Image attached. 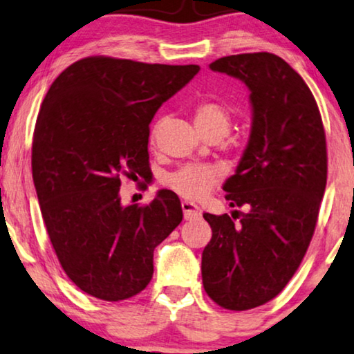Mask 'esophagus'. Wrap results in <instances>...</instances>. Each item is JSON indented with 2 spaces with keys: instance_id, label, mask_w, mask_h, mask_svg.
I'll return each instance as SVG.
<instances>
[{
  "instance_id": "esophagus-1",
  "label": "esophagus",
  "mask_w": 354,
  "mask_h": 354,
  "mask_svg": "<svg viewBox=\"0 0 354 354\" xmlns=\"http://www.w3.org/2000/svg\"><path fill=\"white\" fill-rule=\"evenodd\" d=\"M182 209L185 221H193L200 216V209H198V206L192 201H182Z\"/></svg>"
}]
</instances>
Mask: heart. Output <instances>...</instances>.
I'll return each instance as SVG.
<instances>
[{
	"label": "heart",
	"mask_w": 354,
	"mask_h": 354,
	"mask_svg": "<svg viewBox=\"0 0 354 354\" xmlns=\"http://www.w3.org/2000/svg\"><path fill=\"white\" fill-rule=\"evenodd\" d=\"M196 127L201 133L216 132L227 133L232 124V114L224 104L217 101L206 100L201 101L193 109ZM159 129H161V120L151 124L148 133L149 145L156 143ZM221 180V171L214 166H203V164H188L178 169V171L169 174L166 177V185L188 200H200L211 192V188Z\"/></svg>",
	"instance_id": "heart-1"
}]
</instances>
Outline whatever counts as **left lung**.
<instances>
[{
  "label": "left lung",
  "mask_w": 354,
  "mask_h": 354,
  "mask_svg": "<svg viewBox=\"0 0 354 354\" xmlns=\"http://www.w3.org/2000/svg\"><path fill=\"white\" fill-rule=\"evenodd\" d=\"M245 82L253 104L248 145L224 183L232 216L205 212L212 239L203 251V287L221 308L246 311L270 301L301 264L327 183L326 130L299 77L272 53L211 62Z\"/></svg>",
  "instance_id": "left-lung-1"
}]
</instances>
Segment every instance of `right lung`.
Segmentation results:
<instances>
[{"label":"right lung","instance_id":"obj_1","mask_svg":"<svg viewBox=\"0 0 354 354\" xmlns=\"http://www.w3.org/2000/svg\"><path fill=\"white\" fill-rule=\"evenodd\" d=\"M200 66L109 56L75 61L53 82L37 118L32 176L57 261L82 292L104 301L138 295L154 248L182 222L176 193L120 205V178L151 176L149 122Z\"/></svg>","mask_w":354,"mask_h":354}]
</instances>
